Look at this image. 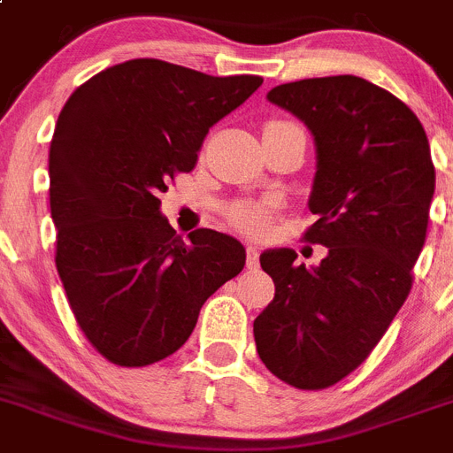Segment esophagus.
Segmentation results:
<instances>
[{
	"label": "esophagus",
	"instance_id": "34e87169",
	"mask_svg": "<svg viewBox=\"0 0 453 453\" xmlns=\"http://www.w3.org/2000/svg\"><path fill=\"white\" fill-rule=\"evenodd\" d=\"M246 265L250 270L259 265V250H257V246H252V243L246 246Z\"/></svg>",
	"mask_w": 453,
	"mask_h": 453
}]
</instances>
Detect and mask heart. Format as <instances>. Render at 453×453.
<instances>
[{"label": "heart", "instance_id": "obj_1", "mask_svg": "<svg viewBox=\"0 0 453 453\" xmlns=\"http://www.w3.org/2000/svg\"><path fill=\"white\" fill-rule=\"evenodd\" d=\"M273 214L274 210L268 203H234L226 210L227 223L250 236L264 234L273 221Z\"/></svg>", "mask_w": 453, "mask_h": 453}]
</instances>
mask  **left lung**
Returning a JSON list of instances; mask_svg holds the SVG:
<instances>
[{"label":"left lung","instance_id":"obj_1","mask_svg":"<svg viewBox=\"0 0 453 453\" xmlns=\"http://www.w3.org/2000/svg\"><path fill=\"white\" fill-rule=\"evenodd\" d=\"M270 103L315 136L317 174L303 232L328 248L317 268L288 248L265 250L274 299L255 319L265 369L303 391L353 373L407 302L436 188L426 134L387 88L355 75L279 84Z\"/></svg>","mask_w":453,"mask_h":453}]
</instances>
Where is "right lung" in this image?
<instances>
[{"label": "right lung", "instance_id": "1", "mask_svg": "<svg viewBox=\"0 0 453 453\" xmlns=\"http://www.w3.org/2000/svg\"><path fill=\"white\" fill-rule=\"evenodd\" d=\"M261 82L141 58L80 84L60 111L49 151L55 265L80 331L113 365L176 353L205 299L243 270L232 236L198 227L180 239L158 194Z\"/></svg>", "mask_w": 453, "mask_h": 453}]
</instances>
